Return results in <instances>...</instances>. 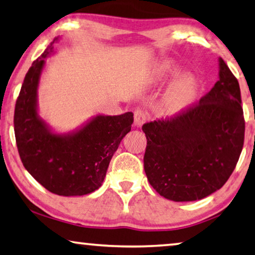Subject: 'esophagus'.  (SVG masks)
I'll return each mask as SVG.
<instances>
[{
  "mask_svg": "<svg viewBox=\"0 0 255 255\" xmlns=\"http://www.w3.org/2000/svg\"><path fill=\"white\" fill-rule=\"evenodd\" d=\"M146 117L140 110H135L134 112V125L135 127H142L143 124H145Z\"/></svg>",
  "mask_w": 255,
  "mask_h": 255,
  "instance_id": "34e87169",
  "label": "esophagus"
}]
</instances>
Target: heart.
I'll return each instance as SVG.
<instances>
[{"label":"heart","instance_id":"heart-1","mask_svg":"<svg viewBox=\"0 0 255 255\" xmlns=\"http://www.w3.org/2000/svg\"><path fill=\"white\" fill-rule=\"evenodd\" d=\"M181 74V70L175 65H165L158 67L150 77V83L153 86L161 85L169 78H175ZM198 93V81L195 77L185 74L175 82H173L167 89L162 108L170 116L177 115L193 103Z\"/></svg>","mask_w":255,"mask_h":255}]
</instances>
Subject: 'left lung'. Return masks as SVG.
Segmentation results:
<instances>
[{
	"instance_id": "8db88e82",
	"label": "left lung",
	"mask_w": 255,
	"mask_h": 255,
	"mask_svg": "<svg viewBox=\"0 0 255 255\" xmlns=\"http://www.w3.org/2000/svg\"><path fill=\"white\" fill-rule=\"evenodd\" d=\"M144 170L155 191L173 201H195L221 189L244 144L241 88L219 58V81L199 103L168 120L143 125Z\"/></svg>"
}]
</instances>
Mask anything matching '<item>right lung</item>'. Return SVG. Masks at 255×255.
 Here are the masks:
<instances>
[{
  "label": "right lung",
  "instance_id": "add662e5",
  "mask_svg": "<svg viewBox=\"0 0 255 255\" xmlns=\"http://www.w3.org/2000/svg\"><path fill=\"white\" fill-rule=\"evenodd\" d=\"M59 40L55 37L26 74L14 108V135L22 165L41 185L58 196H83L103 183L134 115H97L74 130L56 132L40 116L37 89L45 59L55 55Z\"/></svg>",
  "mask_w": 255,
  "mask_h": 255
}]
</instances>
